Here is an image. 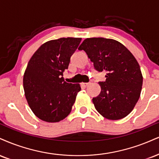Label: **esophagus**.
Segmentation results:
<instances>
[{"label":"esophagus","instance_id":"esophagus-1","mask_svg":"<svg viewBox=\"0 0 159 159\" xmlns=\"http://www.w3.org/2000/svg\"><path fill=\"white\" fill-rule=\"evenodd\" d=\"M81 87H87L88 85H89V83H81Z\"/></svg>","mask_w":159,"mask_h":159}]
</instances>
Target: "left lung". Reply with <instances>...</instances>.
I'll list each match as a JSON object with an SVG mask.
<instances>
[{
    "label": "left lung",
    "instance_id": "1",
    "mask_svg": "<svg viewBox=\"0 0 159 159\" xmlns=\"http://www.w3.org/2000/svg\"><path fill=\"white\" fill-rule=\"evenodd\" d=\"M87 53L95 70L106 72L101 93L93 98L96 110L110 120L121 119L133 110L140 97L143 77L140 66L122 43L104 38H87L78 48Z\"/></svg>",
    "mask_w": 159,
    "mask_h": 159
}]
</instances>
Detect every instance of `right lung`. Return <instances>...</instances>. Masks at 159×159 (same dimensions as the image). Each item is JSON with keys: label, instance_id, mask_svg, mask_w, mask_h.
Masks as SVG:
<instances>
[{"label": "right lung", "instance_id": "obj_1", "mask_svg": "<svg viewBox=\"0 0 159 159\" xmlns=\"http://www.w3.org/2000/svg\"><path fill=\"white\" fill-rule=\"evenodd\" d=\"M81 38H61L42 44L34 53L24 75V89L29 106L40 119L58 122L71 112L79 84L66 83L63 73Z\"/></svg>", "mask_w": 159, "mask_h": 159}]
</instances>
